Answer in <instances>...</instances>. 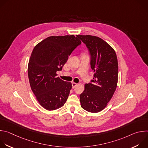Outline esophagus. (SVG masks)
Returning <instances> with one entry per match:
<instances>
[{
	"instance_id": "obj_1",
	"label": "esophagus",
	"mask_w": 148,
	"mask_h": 148,
	"mask_svg": "<svg viewBox=\"0 0 148 148\" xmlns=\"http://www.w3.org/2000/svg\"><path fill=\"white\" fill-rule=\"evenodd\" d=\"M77 83H75V82H73V83H72V87H73V88H74L77 86Z\"/></svg>"
}]
</instances>
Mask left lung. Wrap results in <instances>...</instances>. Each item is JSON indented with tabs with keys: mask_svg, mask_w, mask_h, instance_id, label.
Returning a JSON list of instances; mask_svg holds the SVG:
<instances>
[{
	"mask_svg": "<svg viewBox=\"0 0 148 148\" xmlns=\"http://www.w3.org/2000/svg\"><path fill=\"white\" fill-rule=\"evenodd\" d=\"M88 48L93 79L85 84L79 95L81 106L88 112L103 110L112 98L117 87L118 64L113 48L102 38L91 35L77 36Z\"/></svg>",
	"mask_w": 148,
	"mask_h": 148,
	"instance_id": "obj_1",
	"label": "left lung"
}]
</instances>
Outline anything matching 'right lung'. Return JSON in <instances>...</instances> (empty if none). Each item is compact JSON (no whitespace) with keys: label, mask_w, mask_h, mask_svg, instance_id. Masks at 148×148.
Wrapping results in <instances>:
<instances>
[{"label":"right lung","mask_w":148,"mask_h":148,"mask_svg":"<svg viewBox=\"0 0 148 148\" xmlns=\"http://www.w3.org/2000/svg\"><path fill=\"white\" fill-rule=\"evenodd\" d=\"M81 44L78 37L67 35L49 37L34 47L28 64V77L33 92L46 110H55L66 103L71 83L57 77V72Z\"/></svg>","instance_id":"add662e5"}]
</instances>
